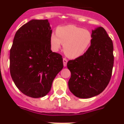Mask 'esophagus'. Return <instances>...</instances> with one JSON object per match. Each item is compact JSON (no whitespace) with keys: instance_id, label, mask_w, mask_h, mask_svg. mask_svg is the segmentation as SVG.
<instances>
[{"instance_id":"1","label":"esophagus","mask_w":124,"mask_h":124,"mask_svg":"<svg viewBox=\"0 0 124 124\" xmlns=\"http://www.w3.org/2000/svg\"><path fill=\"white\" fill-rule=\"evenodd\" d=\"M67 62H68V61H67V59L63 58V66H64V67H66V66H67Z\"/></svg>"}]
</instances>
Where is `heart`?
<instances>
[{
    "label": "heart",
    "mask_w": 124,
    "mask_h": 124,
    "mask_svg": "<svg viewBox=\"0 0 124 124\" xmlns=\"http://www.w3.org/2000/svg\"><path fill=\"white\" fill-rule=\"evenodd\" d=\"M93 36L90 31L75 25L68 24L56 29L50 37L52 49L57 52L63 44V51L71 59L83 56L92 44Z\"/></svg>",
    "instance_id": "b5f03b06"
}]
</instances>
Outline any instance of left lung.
Here are the masks:
<instances>
[{
	"label": "left lung",
	"mask_w": 124,
	"mask_h": 124,
	"mask_svg": "<svg viewBox=\"0 0 124 124\" xmlns=\"http://www.w3.org/2000/svg\"><path fill=\"white\" fill-rule=\"evenodd\" d=\"M93 41L81 57L69 61L71 76L68 87L76 97L89 98L101 93L108 85L114 62L111 38L102 27L92 31Z\"/></svg>",
	"instance_id": "8db88e82"
}]
</instances>
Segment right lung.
I'll return each mask as SVG.
<instances>
[{
	"label": "right lung",
	"mask_w": 124,
	"mask_h": 124,
	"mask_svg": "<svg viewBox=\"0 0 124 124\" xmlns=\"http://www.w3.org/2000/svg\"><path fill=\"white\" fill-rule=\"evenodd\" d=\"M48 20H31L16 32L10 50V73L26 95L41 98L50 92L63 67L62 56L51 50Z\"/></svg>",
	"instance_id": "right-lung-1"
}]
</instances>
